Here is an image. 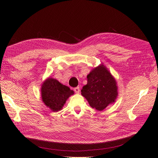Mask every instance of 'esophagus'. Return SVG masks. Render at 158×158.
<instances>
[{
    "instance_id": "obj_1",
    "label": "esophagus",
    "mask_w": 158,
    "mask_h": 158,
    "mask_svg": "<svg viewBox=\"0 0 158 158\" xmlns=\"http://www.w3.org/2000/svg\"><path fill=\"white\" fill-rule=\"evenodd\" d=\"M74 92H76V94H79L80 93V88L79 87H76L74 88Z\"/></svg>"
}]
</instances>
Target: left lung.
<instances>
[{
  "instance_id": "obj_1",
  "label": "left lung",
  "mask_w": 158,
  "mask_h": 158,
  "mask_svg": "<svg viewBox=\"0 0 158 158\" xmlns=\"http://www.w3.org/2000/svg\"><path fill=\"white\" fill-rule=\"evenodd\" d=\"M87 78V84L83 86L81 94L91 107L101 111L115 102L118 96L117 81L106 66L102 63L93 69Z\"/></svg>"
}]
</instances>
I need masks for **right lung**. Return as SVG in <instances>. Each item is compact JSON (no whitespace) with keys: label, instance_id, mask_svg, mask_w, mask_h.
Listing matches in <instances>:
<instances>
[{"label":"right lung","instance_id":"add662e5","mask_svg":"<svg viewBox=\"0 0 158 158\" xmlns=\"http://www.w3.org/2000/svg\"><path fill=\"white\" fill-rule=\"evenodd\" d=\"M74 94L73 90L52 78H47L41 85L42 101L53 112L62 109L66 100Z\"/></svg>","mask_w":158,"mask_h":158}]
</instances>
